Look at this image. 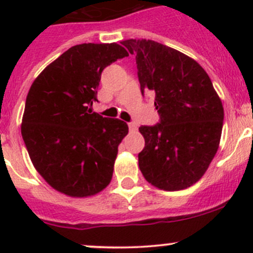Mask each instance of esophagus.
Listing matches in <instances>:
<instances>
[{"mask_svg":"<svg viewBox=\"0 0 253 253\" xmlns=\"http://www.w3.org/2000/svg\"><path fill=\"white\" fill-rule=\"evenodd\" d=\"M128 128H129V131H131V132H134L137 129V124H134V122H129Z\"/></svg>","mask_w":253,"mask_h":253,"instance_id":"obj_1","label":"esophagus"}]
</instances>
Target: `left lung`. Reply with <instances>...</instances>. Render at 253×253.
Returning <instances> with one entry per match:
<instances>
[{
    "instance_id": "8db88e82",
    "label": "left lung",
    "mask_w": 253,
    "mask_h": 253,
    "mask_svg": "<svg viewBox=\"0 0 253 253\" xmlns=\"http://www.w3.org/2000/svg\"><path fill=\"white\" fill-rule=\"evenodd\" d=\"M136 56L142 94L152 91L160 124L141 126L145 145L138 154L143 176L164 191L197 182L220 143L224 109L202 66L153 40L122 42Z\"/></svg>"
}]
</instances>
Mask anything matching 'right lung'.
I'll list each match as a JSON object with an SVG mask.
<instances>
[{
	"label": "right lung",
	"mask_w": 253,
	"mask_h": 253,
	"mask_svg": "<svg viewBox=\"0 0 253 253\" xmlns=\"http://www.w3.org/2000/svg\"><path fill=\"white\" fill-rule=\"evenodd\" d=\"M128 52L116 42L68 48L35 78L25 100L22 137L45 181L70 197H89L110 183L126 122L91 112L106 66Z\"/></svg>",
	"instance_id": "right-lung-1"
}]
</instances>
